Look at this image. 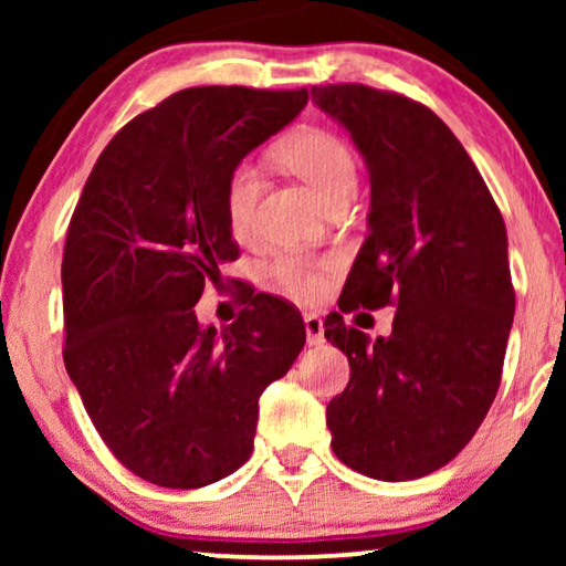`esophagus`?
Segmentation results:
<instances>
[{"label": "esophagus", "mask_w": 566, "mask_h": 566, "mask_svg": "<svg viewBox=\"0 0 566 566\" xmlns=\"http://www.w3.org/2000/svg\"><path fill=\"white\" fill-rule=\"evenodd\" d=\"M304 327H306L308 345H322L324 343V322H322L319 314H314V312L304 314Z\"/></svg>", "instance_id": "esophagus-1"}]
</instances>
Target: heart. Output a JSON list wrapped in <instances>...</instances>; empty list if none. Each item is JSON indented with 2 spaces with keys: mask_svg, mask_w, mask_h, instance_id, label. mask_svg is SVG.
<instances>
[{
  "mask_svg": "<svg viewBox=\"0 0 566 566\" xmlns=\"http://www.w3.org/2000/svg\"><path fill=\"white\" fill-rule=\"evenodd\" d=\"M277 159L293 175H298L327 208L343 198H353L355 185H358L353 149L332 130L296 134L277 149ZM262 188H265L262 172L252 161H239L227 177L223 211H227L229 231L239 242H250L258 231ZM270 275L277 289L296 301H314L324 291V262L306 254H281L270 265Z\"/></svg>",
  "mask_w": 566,
  "mask_h": 566,
  "instance_id": "obj_1",
  "label": "heart"
}]
</instances>
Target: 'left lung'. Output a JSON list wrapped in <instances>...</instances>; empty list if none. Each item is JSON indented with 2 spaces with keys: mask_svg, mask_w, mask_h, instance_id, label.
<instances>
[{
  "mask_svg": "<svg viewBox=\"0 0 566 566\" xmlns=\"http://www.w3.org/2000/svg\"><path fill=\"white\" fill-rule=\"evenodd\" d=\"M350 130L370 175L368 237L339 311L397 305L392 335L370 344L338 312L324 337L350 363L327 405L332 451L381 482L446 467L497 397L513 327L507 231L490 188L430 107L366 84L312 87Z\"/></svg>",
  "mask_w": 566,
  "mask_h": 566,
  "instance_id": "obj_1",
  "label": "left lung"
}]
</instances>
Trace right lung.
Masks as SVG:
<instances>
[{
  "mask_svg": "<svg viewBox=\"0 0 566 566\" xmlns=\"http://www.w3.org/2000/svg\"><path fill=\"white\" fill-rule=\"evenodd\" d=\"M301 90L190 87L128 120L69 221L64 366L99 438L128 471L198 490L250 459L260 397L306 343L301 314L247 293L234 324L200 327L239 244L227 177L304 111Z\"/></svg>",
  "mask_w": 566,
  "mask_h": 566,
  "instance_id": "obj_1",
  "label": "right lung"
}]
</instances>
